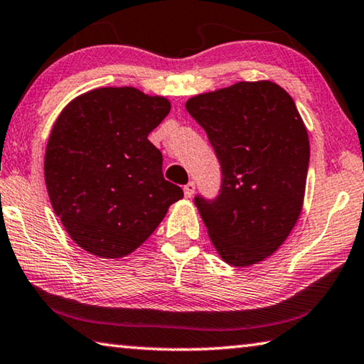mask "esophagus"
I'll use <instances>...</instances> for the list:
<instances>
[{"label": "esophagus", "mask_w": 364, "mask_h": 364, "mask_svg": "<svg viewBox=\"0 0 364 364\" xmlns=\"http://www.w3.org/2000/svg\"><path fill=\"white\" fill-rule=\"evenodd\" d=\"M194 189H196V183L194 181H189L188 184H184V188H183L184 196H186V198H191V196L194 194Z\"/></svg>", "instance_id": "34e87169"}]
</instances>
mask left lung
<instances>
[{
    "label": "left lung",
    "mask_w": 364,
    "mask_h": 364,
    "mask_svg": "<svg viewBox=\"0 0 364 364\" xmlns=\"http://www.w3.org/2000/svg\"><path fill=\"white\" fill-rule=\"evenodd\" d=\"M186 109L203 126L220 164L213 199L194 204L218 255L230 265L264 261L301 213L309 141L295 102L274 82H238L196 95Z\"/></svg>",
    "instance_id": "1"
}]
</instances>
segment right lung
<instances>
[{
	"label": "right lung",
	"instance_id": "1",
	"mask_svg": "<svg viewBox=\"0 0 364 364\" xmlns=\"http://www.w3.org/2000/svg\"><path fill=\"white\" fill-rule=\"evenodd\" d=\"M168 113L164 97L102 87L74 99L58 117L45 183L66 232L90 255L128 256L183 198V189L164 178V157L147 139Z\"/></svg>",
	"mask_w": 364,
	"mask_h": 364
}]
</instances>
